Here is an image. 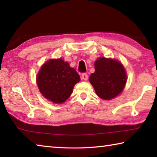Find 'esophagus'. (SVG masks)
I'll list each match as a JSON object with an SVG mask.
<instances>
[{
  "instance_id": "obj_1",
  "label": "esophagus",
  "mask_w": 157,
  "mask_h": 157,
  "mask_svg": "<svg viewBox=\"0 0 157 157\" xmlns=\"http://www.w3.org/2000/svg\"><path fill=\"white\" fill-rule=\"evenodd\" d=\"M82 78L84 79V80H87L88 79V75L86 73H82Z\"/></svg>"
}]
</instances>
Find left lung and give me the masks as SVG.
I'll return each mask as SVG.
<instances>
[{"mask_svg":"<svg viewBox=\"0 0 157 157\" xmlns=\"http://www.w3.org/2000/svg\"><path fill=\"white\" fill-rule=\"evenodd\" d=\"M95 72L89 82L96 94L104 100H111L123 91L127 75L122 63L118 61L101 57L95 62Z\"/></svg>","mask_w":157,"mask_h":157,"instance_id":"left-lung-1","label":"left lung"}]
</instances>
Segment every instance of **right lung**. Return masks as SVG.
Here are the masks:
<instances>
[{
  "instance_id": "right-lung-1",
  "label": "right lung",
  "mask_w": 157,
  "mask_h": 157,
  "mask_svg": "<svg viewBox=\"0 0 157 157\" xmlns=\"http://www.w3.org/2000/svg\"><path fill=\"white\" fill-rule=\"evenodd\" d=\"M80 80L76 71L62 59H50L42 66L36 77L39 91L54 103H63L71 96L75 84Z\"/></svg>"
}]
</instances>
